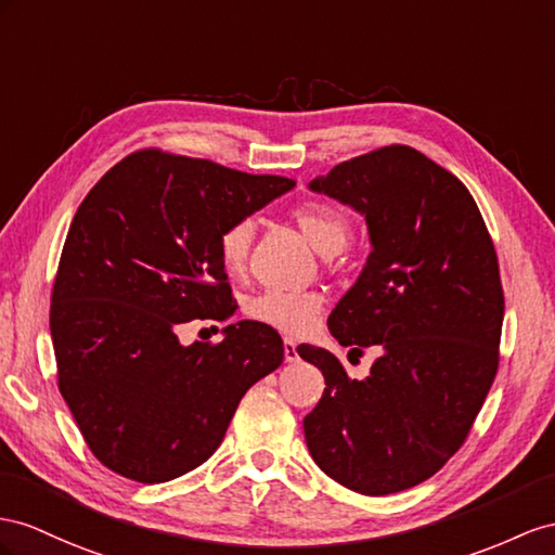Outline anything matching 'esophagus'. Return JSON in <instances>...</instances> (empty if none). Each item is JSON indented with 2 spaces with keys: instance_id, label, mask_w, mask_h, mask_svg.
I'll return each mask as SVG.
<instances>
[{
  "instance_id": "obj_1",
  "label": "esophagus",
  "mask_w": 555,
  "mask_h": 555,
  "mask_svg": "<svg viewBox=\"0 0 555 555\" xmlns=\"http://www.w3.org/2000/svg\"><path fill=\"white\" fill-rule=\"evenodd\" d=\"M283 357H286V361H288V363H295L297 359H300V353H297L295 339H291V337H283Z\"/></svg>"
}]
</instances>
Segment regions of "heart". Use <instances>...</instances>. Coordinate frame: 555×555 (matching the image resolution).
I'll return each instance as SVG.
<instances>
[{
    "instance_id": "obj_1",
    "label": "heart",
    "mask_w": 555,
    "mask_h": 555,
    "mask_svg": "<svg viewBox=\"0 0 555 555\" xmlns=\"http://www.w3.org/2000/svg\"><path fill=\"white\" fill-rule=\"evenodd\" d=\"M293 220L309 244L321 255H335L343 250L351 238V218L343 208L325 202H305L293 210ZM255 238V222L250 218L234 220L224 227L218 238L220 262L230 274H241L248 264L250 246ZM323 297L314 291H260L250 295L244 311L248 319L269 328L302 335L314 328L321 317Z\"/></svg>"
}]
</instances>
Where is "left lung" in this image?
Instances as JSON below:
<instances>
[{"label":"left lung","mask_w":555,"mask_h":555,"mask_svg":"<svg viewBox=\"0 0 555 555\" xmlns=\"http://www.w3.org/2000/svg\"><path fill=\"white\" fill-rule=\"evenodd\" d=\"M365 218L371 255L328 317L331 335L379 357L351 379L331 351L297 353L325 377L305 417L311 457L361 494L431 478L472 431L500 365L504 291L488 227L464 184L429 156L389 145L309 182Z\"/></svg>","instance_id":"obj_1"}]
</instances>
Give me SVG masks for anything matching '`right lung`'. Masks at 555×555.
Masks as SVG:
<instances>
[{"label": "right lung", "mask_w": 555, "mask_h": 555, "mask_svg": "<svg viewBox=\"0 0 555 555\" xmlns=\"http://www.w3.org/2000/svg\"><path fill=\"white\" fill-rule=\"evenodd\" d=\"M293 188L142 150L77 208L51 293V339L69 413L115 474L166 482L204 464L244 393L283 363L281 335L258 321L230 323L218 345L184 347L176 328L232 319L220 232Z\"/></svg>", "instance_id": "add662e5"}]
</instances>
